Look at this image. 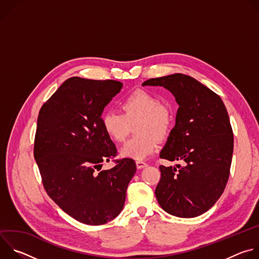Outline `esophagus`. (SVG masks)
<instances>
[{
    "label": "esophagus",
    "instance_id": "obj_1",
    "mask_svg": "<svg viewBox=\"0 0 259 259\" xmlns=\"http://www.w3.org/2000/svg\"><path fill=\"white\" fill-rule=\"evenodd\" d=\"M146 166H147V164L145 162H143V161H136L137 169H142V168H144Z\"/></svg>",
    "mask_w": 259,
    "mask_h": 259
}]
</instances>
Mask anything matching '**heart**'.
<instances>
[{
  "label": "heart",
  "mask_w": 259,
  "mask_h": 259,
  "mask_svg": "<svg viewBox=\"0 0 259 259\" xmlns=\"http://www.w3.org/2000/svg\"><path fill=\"white\" fill-rule=\"evenodd\" d=\"M123 114L108 110L101 117L104 133L115 142L126 139L134 125V137L128 140L120 151L124 158L143 160L152 155L158 146V139L164 138L170 130L172 116L160 99L144 90H137L122 102Z\"/></svg>",
  "instance_id": "b5f03b06"
}]
</instances>
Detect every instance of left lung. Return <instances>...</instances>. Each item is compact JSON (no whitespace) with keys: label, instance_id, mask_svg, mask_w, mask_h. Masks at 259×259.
<instances>
[{"label":"left lung","instance_id":"obj_1","mask_svg":"<svg viewBox=\"0 0 259 259\" xmlns=\"http://www.w3.org/2000/svg\"><path fill=\"white\" fill-rule=\"evenodd\" d=\"M142 86H161L179 105L175 126L160 153L183 166H160L157 200L167 213L191 218L208 211L223 195L230 176L234 135L221 98L196 79L173 75L150 79Z\"/></svg>","mask_w":259,"mask_h":259}]
</instances>
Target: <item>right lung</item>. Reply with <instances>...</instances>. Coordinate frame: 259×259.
<instances>
[{"label": "right lung", "mask_w": 259, "mask_h": 259, "mask_svg": "<svg viewBox=\"0 0 259 259\" xmlns=\"http://www.w3.org/2000/svg\"><path fill=\"white\" fill-rule=\"evenodd\" d=\"M122 87L114 80L72 77L39 113L33 155L44 188L65 213L85 225H104L120 214L136 172L132 159L100 171L103 162L117 155L101 115Z\"/></svg>", "instance_id": "obj_1"}]
</instances>
